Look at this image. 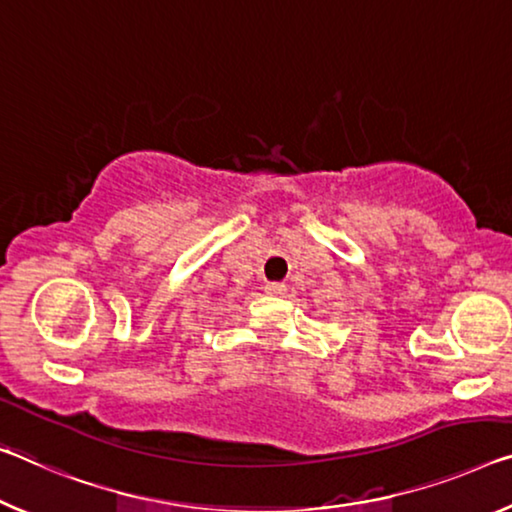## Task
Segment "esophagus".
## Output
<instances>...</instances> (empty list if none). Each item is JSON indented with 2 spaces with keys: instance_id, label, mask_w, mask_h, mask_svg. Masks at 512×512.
Masks as SVG:
<instances>
[{
  "instance_id": "34e87169",
  "label": "esophagus",
  "mask_w": 512,
  "mask_h": 512,
  "mask_svg": "<svg viewBox=\"0 0 512 512\" xmlns=\"http://www.w3.org/2000/svg\"><path fill=\"white\" fill-rule=\"evenodd\" d=\"M265 293L267 295H283L286 293V286L279 281H270V283H265Z\"/></svg>"
}]
</instances>
